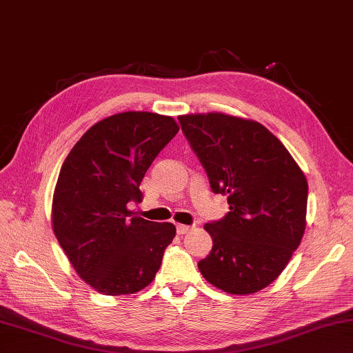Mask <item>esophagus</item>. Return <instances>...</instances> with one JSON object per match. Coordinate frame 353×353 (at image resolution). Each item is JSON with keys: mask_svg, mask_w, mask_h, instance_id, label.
Segmentation results:
<instances>
[{"mask_svg": "<svg viewBox=\"0 0 353 353\" xmlns=\"http://www.w3.org/2000/svg\"><path fill=\"white\" fill-rule=\"evenodd\" d=\"M191 228H193V227L183 225V223H179V225H177V233H179V234H185V233H188Z\"/></svg>", "mask_w": 353, "mask_h": 353, "instance_id": "obj_1", "label": "esophagus"}]
</instances>
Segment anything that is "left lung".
<instances>
[{
    "label": "left lung",
    "instance_id": "obj_1",
    "mask_svg": "<svg viewBox=\"0 0 353 353\" xmlns=\"http://www.w3.org/2000/svg\"><path fill=\"white\" fill-rule=\"evenodd\" d=\"M211 190L228 194L222 221L205 223L213 239L199 270L232 294L272 284L305 230L307 179L290 152L259 121L222 112L179 115Z\"/></svg>",
    "mask_w": 353,
    "mask_h": 353
}]
</instances>
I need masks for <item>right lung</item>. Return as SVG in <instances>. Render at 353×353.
I'll list each match as a JSON object with an SVG mask.
<instances>
[{
  "label": "right lung",
  "instance_id": "right-lung-1",
  "mask_svg": "<svg viewBox=\"0 0 353 353\" xmlns=\"http://www.w3.org/2000/svg\"><path fill=\"white\" fill-rule=\"evenodd\" d=\"M177 132L170 115L119 112L89 128L61 165L52 230L77 274L99 293H137L162 265L176 227L136 216L128 202H142L146 170Z\"/></svg>",
  "mask_w": 353,
  "mask_h": 353
}]
</instances>
